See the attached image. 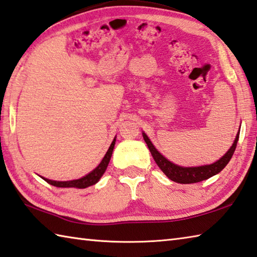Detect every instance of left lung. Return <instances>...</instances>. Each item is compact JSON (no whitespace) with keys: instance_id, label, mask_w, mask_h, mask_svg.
I'll return each mask as SVG.
<instances>
[{"instance_id":"8db88e82","label":"left lung","mask_w":257,"mask_h":257,"mask_svg":"<svg viewBox=\"0 0 257 257\" xmlns=\"http://www.w3.org/2000/svg\"><path fill=\"white\" fill-rule=\"evenodd\" d=\"M142 134L152 157H154L156 164L159 166V168L163 170L164 174L169 179H172L173 182H176L179 184H192V183L202 182L204 181V179H208L210 177L214 176V175L219 174L224 167H226L229 161H230L233 152H235V149L237 147L238 139H239V132H238L230 149L228 150L227 154L224 155L221 159L215 161L214 164L200 166V167H181V166L175 165L173 163H170L168 159H166L159 151H157L154 145H152L151 141L149 140V138L147 137V134L146 133H142Z\"/></svg>"}]
</instances>
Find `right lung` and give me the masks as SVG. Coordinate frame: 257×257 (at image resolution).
Returning <instances> with one entry per match:
<instances>
[{"label": "right lung", "instance_id": "add662e5", "mask_svg": "<svg viewBox=\"0 0 257 257\" xmlns=\"http://www.w3.org/2000/svg\"><path fill=\"white\" fill-rule=\"evenodd\" d=\"M115 141H116V139H114V141L111 142L109 149H108V151L106 152V155H105V157H103V159L101 160V163L98 165V167L94 168L91 173L85 175L84 177L80 178V179H74V181H67V182H56V181H51V179H47V178H44V181L47 182L48 184H51V185H53V186H56V187L85 188V187L94 185V184H96L99 179H100L103 173H105L108 164H109L112 150H114Z\"/></svg>", "mask_w": 257, "mask_h": 257}]
</instances>
